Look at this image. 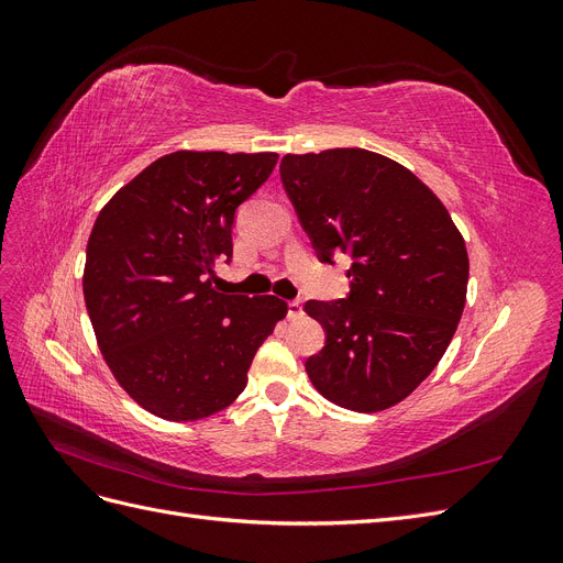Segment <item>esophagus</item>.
<instances>
[{"mask_svg": "<svg viewBox=\"0 0 563 563\" xmlns=\"http://www.w3.org/2000/svg\"><path fill=\"white\" fill-rule=\"evenodd\" d=\"M300 317H302V302L288 300V319H300Z\"/></svg>", "mask_w": 563, "mask_h": 563, "instance_id": "34e87169", "label": "esophagus"}]
</instances>
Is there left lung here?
<instances>
[{
  "mask_svg": "<svg viewBox=\"0 0 563 563\" xmlns=\"http://www.w3.org/2000/svg\"><path fill=\"white\" fill-rule=\"evenodd\" d=\"M279 174L319 258H352L347 298L305 302L327 331L305 371L335 406L385 411L430 376L463 317V234L428 185L378 152L286 155Z\"/></svg>",
  "mask_w": 563,
  "mask_h": 563,
  "instance_id": "8db88e82",
  "label": "left lung"
}]
</instances>
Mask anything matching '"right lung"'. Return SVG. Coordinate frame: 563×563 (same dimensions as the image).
Returning <instances> with one entry per match:
<instances>
[{
  "instance_id": "1",
  "label": "right lung",
  "mask_w": 563,
  "mask_h": 563,
  "mask_svg": "<svg viewBox=\"0 0 563 563\" xmlns=\"http://www.w3.org/2000/svg\"><path fill=\"white\" fill-rule=\"evenodd\" d=\"M277 152L178 150L100 209L84 265L96 343L126 395L187 422L228 408L265 338L277 296H225L213 267L232 255L234 211L269 178Z\"/></svg>"
}]
</instances>
